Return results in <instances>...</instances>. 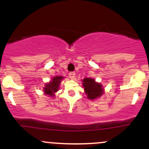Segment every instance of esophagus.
I'll return each instance as SVG.
<instances>
[{"label": "esophagus", "mask_w": 149, "mask_h": 149, "mask_svg": "<svg viewBox=\"0 0 149 149\" xmlns=\"http://www.w3.org/2000/svg\"><path fill=\"white\" fill-rule=\"evenodd\" d=\"M75 75H76V73H75V72H70L69 73V78H71V79H73V78H75Z\"/></svg>", "instance_id": "esophagus-1"}]
</instances>
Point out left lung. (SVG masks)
Instances as JSON below:
<instances>
[{
	"label": "left lung",
	"instance_id": "1",
	"mask_svg": "<svg viewBox=\"0 0 149 149\" xmlns=\"http://www.w3.org/2000/svg\"><path fill=\"white\" fill-rule=\"evenodd\" d=\"M85 93L89 100H95L102 97L104 93V89L102 85L95 81L94 78H85L82 80Z\"/></svg>",
	"mask_w": 149,
	"mask_h": 149
}]
</instances>
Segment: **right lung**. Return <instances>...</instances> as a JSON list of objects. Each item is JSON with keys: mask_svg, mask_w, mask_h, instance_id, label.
I'll list each match as a JSON object with an SVG mask.
<instances>
[{"mask_svg": "<svg viewBox=\"0 0 149 149\" xmlns=\"http://www.w3.org/2000/svg\"><path fill=\"white\" fill-rule=\"evenodd\" d=\"M64 78V77L60 76L53 77L49 83H45V87L43 88L44 94L45 95H48L49 97H54V93L59 90L61 80Z\"/></svg>", "mask_w": 149, "mask_h": 149, "instance_id": "1", "label": "right lung"}]
</instances>
